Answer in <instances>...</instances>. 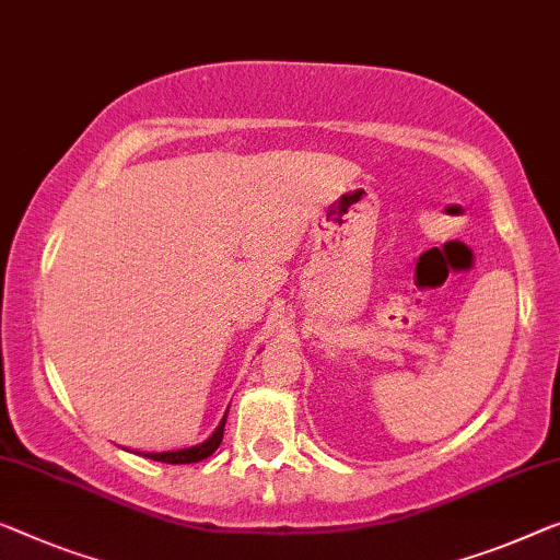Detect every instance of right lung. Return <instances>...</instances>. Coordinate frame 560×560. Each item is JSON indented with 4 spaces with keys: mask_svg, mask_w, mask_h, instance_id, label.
I'll return each instance as SVG.
<instances>
[{
    "mask_svg": "<svg viewBox=\"0 0 560 560\" xmlns=\"http://www.w3.org/2000/svg\"><path fill=\"white\" fill-rule=\"evenodd\" d=\"M223 428H226V415H223V420L219 428L211 438L206 442H200L196 447H186V450H173V453H145V457L150 460H158V463H171V465H188V463H200L206 460L208 455H213L215 450H219L221 440H223Z\"/></svg>",
    "mask_w": 560,
    "mask_h": 560,
    "instance_id": "right-lung-1",
    "label": "right lung"
}]
</instances>
